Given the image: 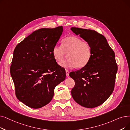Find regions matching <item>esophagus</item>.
Returning a JSON list of instances; mask_svg holds the SVG:
<instances>
[{"label":"esophagus","instance_id":"34e87169","mask_svg":"<svg viewBox=\"0 0 130 130\" xmlns=\"http://www.w3.org/2000/svg\"><path fill=\"white\" fill-rule=\"evenodd\" d=\"M65 72H66V76H69V73H70V71L69 70H65Z\"/></svg>","mask_w":130,"mask_h":130}]
</instances>
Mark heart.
Masks as SVG:
<instances>
[{
    "label": "heart",
    "mask_w": 130,
    "mask_h": 130,
    "mask_svg": "<svg viewBox=\"0 0 130 130\" xmlns=\"http://www.w3.org/2000/svg\"><path fill=\"white\" fill-rule=\"evenodd\" d=\"M52 54L55 60L59 64L68 54L69 59L60 64L66 69L76 67L81 69L85 67L90 60L92 55L90 44L75 36H69L62 41L61 46L56 45L53 49Z\"/></svg>",
    "instance_id": "heart-1"
}]
</instances>
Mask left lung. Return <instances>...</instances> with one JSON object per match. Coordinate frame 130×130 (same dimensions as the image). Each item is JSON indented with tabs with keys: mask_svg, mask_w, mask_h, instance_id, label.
<instances>
[{
	"mask_svg": "<svg viewBox=\"0 0 130 130\" xmlns=\"http://www.w3.org/2000/svg\"><path fill=\"white\" fill-rule=\"evenodd\" d=\"M71 30L88 41L92 50L89 63L70 73L75 81L71 94L79 105L94 108L103 104L114 90L117 72L115 53L106 38L97 31L75 27Z\"/></svg>",
	"mask_w": 130,
	"mask_h": 130,
	"instance_id": "1",
	"label": "left lung"
}]
</instances>
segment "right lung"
<instances>
[{"instance_id": "right-lung-1", "label": "right lung", "mask_w": 130, "mask_h": 130, "mask_svg": "<svg viewBox=\"0 0 130 130\" xmlns=\"http://www.w3.org/2000/svg\"><path fill=\"white\" fill-rule=\"evenodd\" d=\"M63 31L62 26L34 31L18 44L13 53L10 72L16 96L32 108L50 102L55 88L66 77L52 54Z\"/></svg>"}]
</instances>
